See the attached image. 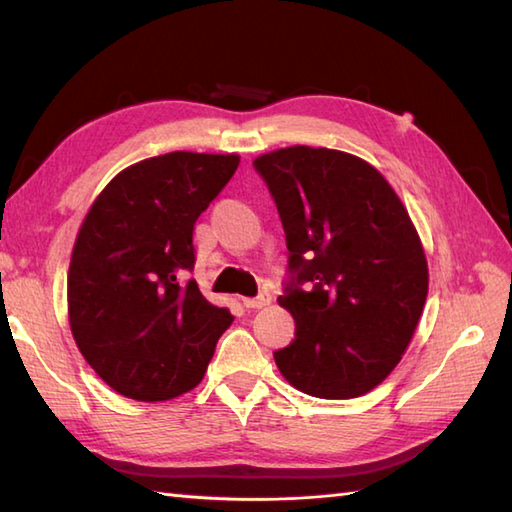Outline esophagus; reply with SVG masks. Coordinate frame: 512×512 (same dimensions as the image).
<instances>
[{"label":"esophagus","instance_id":"1","mask_svg":"<svg viewBox=\"0 0 512 512\" xmlns=\"http://www.w3.org/2000/svg\"><path fill=\"white\" fill-rule=\"evenodd\" d=\"M242 301H244V306H246L248 310H257V308H266L268 303L273 301V295H270L268 290H262L257 297H246V299H242Z\"/></svg>","mask_w":512,"mask_h":512}]
</instances>
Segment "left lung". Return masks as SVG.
Here are the masks:
<instances>
[{
    "label": "left lung",
    "mask_w": 512,
    "mask_h": 512,
    "mask_svg": "<svg viewBox=\"0 0 512 512\" xmlns=\"http://www.w3.org/2000/svg\"><path fill=\"white\" fill-rule=\"evenodd\" d=\"M284 224V306L297 334L275 352L303 394H367L405 354L427 301L420 237L389 182L336 149L286 147L253 162Z\"/></svg>",
    "instance_id": "8db88e82"
}]
</instances>
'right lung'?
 <instances>
[{
	"label": "right lung",
	"mask_w": 512,
	"mask_h": 512,
	"mask_svg": "<svg viewBox=\"0 0 512 512\" xmlns=\"http://www.w3.org/2000/svg\"><path fill=\"white\" fill-rule=\"evenodd\" d=\"M237 165L235 154L147 158L118 173L85 215L68 273L70 328L118 394L154 402L193 389L231 325L189 273L193 226Z\"/></svg>",
	"instance_id": "add662e5"
}]
</instances>
